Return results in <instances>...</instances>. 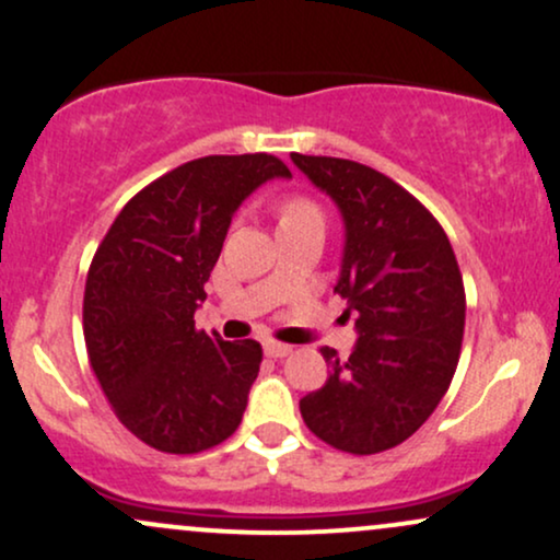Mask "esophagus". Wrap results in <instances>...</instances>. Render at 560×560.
Returning a JSON list of instances; mask_svg holds the SVG:
<instances>
[{"label": "esophagus", "instance_id": "1", "mask_svg": "<svg viewBox=\"0 0 560 560\" xmlns=\"http://www.w3.org/2000/svg\"><path fill=\"white\" fill-rule=\"evenodd\" d=\"M262 352H266L268 358H287V355H292V347L281 345V342H266L262 345Z\"/></svg>", "mask_w": 560, "mask_h": 560}]
</instances>
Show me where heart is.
I'll return each instance as SVG.
<instances>
[{
	"instance_id": "b5f03b06",
	"label": "heart",
	"mask_w": 560,
	"mask_h": 560,
	"mask_svg": "<svg viewBox=\"0 0 560 560\" xmlns=\"http://www.w3.org/2000/svg\"><path fill=\"white\" fill-rule=\"evenodd\" d=\"M281 221H300V218H313V215H320L316 205L311 202V199H302V197H292L287 199L284 205H281Z\"/></svg>"
}]
</instances>
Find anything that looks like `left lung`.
<instances>
[{
	"mask_svg": "<svg viewBox=\"0 0 560 560\" xmlns=\"http://www.w3.org/2000/svg\"><path fill=\"white\" fill-rule=\"evenodd\" d=\"M292 163L326 191L345 223L334 292L355 316L350 358L324 347L326 384L300 400L326 445L374 455L408 440L453 382L466 324L458 260L436 218L369 165L294 152Z\"/></svg>",
	"mask_w": 560,
	"mask_h": 560,
	"instance_id": "1",
	"label": "left lung"
}]
</instances>
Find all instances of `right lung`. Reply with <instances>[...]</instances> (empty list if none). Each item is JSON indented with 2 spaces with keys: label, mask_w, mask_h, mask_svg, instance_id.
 <instances>
[{
  "label": "right lung",
  "mask_w": 560,
  "mask_h": 560,
  "mask_svg": "<svg viewBox=\"0 0 560 560\" xmlns=\"http://www.w3.org/2000/svg\"><path fill=\"white\" fill-rule=\"evenodd\" d=\"M271 178L292 173L266 152L191 160L128 199L96 249L83 292L89 363L150 447L202 453L240 427L262 350L197 331L195 311L231 218Z\"/></svg>",
  "instance_id": "add662e5"
}]
</instances>
